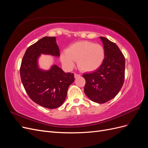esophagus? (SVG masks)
Returning a JSON list of instances; mask_svg holds the SVG:
<instances>
[{
  "mask_svg": "<svg viewBox=\"0 0 148 148\" xmlns=\"http://www.w3.org/2000/svg\"><path fill=\"white\" fill-rule=\"evenodd\" d=\"M79 76H80V75H79V74H77V73H75V75H74V77H75V78H77L79 77Z\"/></svg>",
  "mask_w": 148,
  "mask_h": 148,
  "instance_id": "34e87169",
  "label": "esophagus"
}]
</instances>
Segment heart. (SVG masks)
<instances>
[{"label": "heart", "instance_id": "obj_1", "mask_svg": "<svg viewBox=\"0 0 148 148\" xmlns=\"http://www.w3.org/2000/svg\"><path fill=\"white\" fill-rule=\"evenodd\" d=\"M104 58L105 51L101 44L89 41L71 44L60 56L61 62L65 68L71 69L77 60L79 69L85 72L97 70L102 64Z\"/></svg>", "mask_w": 148, "mask_h": 148}]
</instances>
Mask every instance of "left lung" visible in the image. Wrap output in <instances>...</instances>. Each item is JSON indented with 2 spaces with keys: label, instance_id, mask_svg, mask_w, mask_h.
<instances>
[{
  "label": "left lung",
  "instance_id": "8db88e82",
  "mask_svg": "<svg viewBox=\"0 0 148 148\" xmlns=\"http://www.w3.org/2000/svg\"><path fill=\"white\" fill-rule=\"evenodd\" d=\"M100 39L105 51L104 62L95 71L83 77L85 95L93 102L104 104L114 98L123 86L125 59L117 44L104 37Z\"/></svg>",
  "mask_w": 148,
  "mask_h": 148
}]
</instances>
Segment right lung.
I'll return each instance as SVG.
<instances>
[{
  "label": "right lung",
  "instance_id": "obj_1",
  "mask_svg": "<svg viewBox=\"0 0 148 148\" xmlns=\"http://www.w3.org/2000/svg\"><path fill=\"white\" fill-rule=\"evenodd\" d=\"M41 54L59 57L56 37H44L27 49L20 70L21 82L33 101L47 109H56L65 101L74 74L65 73L56 65L48 70L41 69L38 66Z\"/></svg>",
  "mask_w": 148,
  "mask_h": 148
}]
</instances>
